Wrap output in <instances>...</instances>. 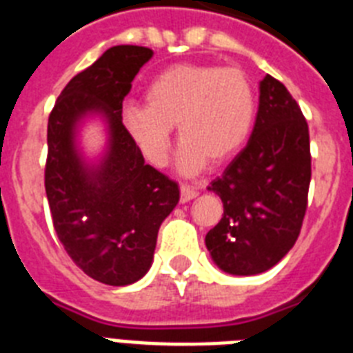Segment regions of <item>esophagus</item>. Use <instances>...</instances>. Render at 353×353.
<instances>
[{
	"instance_id": "obj_1",
	"label": "esophagus",
	"mask_w": 353,
	"mask_h": 353,
	"mask_svg": "<svg viewBox=\"0 0 353 353\" xmlns=\"http://www.w3.org/2000/svg\"><path fill=\"white\" fill-rule=\"evenodd\" d=\"M197 194L199 192L194 188V186L190 185H181V203H186L190 201V199H194V197H197Z\"/></svg>"
}]
</instances>
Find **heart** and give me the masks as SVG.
Here are the masks:
<instances>
[{
	"label": "heart",
	"mask_w": 353,
	"mask_h": 353,
	"mask_svg": "<svg viewBox=\"0 0 353 353\" xmlns=\"http://www.w3.org/2000/svg\"><path fill=\"white\" fill-rule=\"evenodd\" d=\"M147 107L127 105L125 125L156 167L168 159L172 127L181 145L179 168L196 174L241 150L256 121V92L243 70L216 65H174L148 83Z\"/></svg>",
	"instance_id": "1"
}]
</instances>
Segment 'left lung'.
Instances as JSON below:
<instances>
[{
  "label": "left lung",
  "mask_w": 353,
  "mask_h": 353,
  "mask_svg": "<svg viewBox=\"0 0 353 353\" xmlns=\"http://www.w3.org/2000/svg\"><path fill=\"white\" fill-rule=\"evenodd\" d=\"M310 177L308 123L285 85L266 74L250 139L208 186L225 208L205 237L214 263L232 276L277 265L297 241Z\"/></svg>",
  "instance_id": "1"
}]
</instances>
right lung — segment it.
I'll use <instances>...</instances> for the list:
<instances>
[{"label": "right lung", "instance_id": "right-lung-1", "mask_svg": "<svg viewBox=\"0 0 353 353\" xmlns=\"http://www.w3.org/2000/svg\"><path fill=\"white\" fill-rule=\"evenodd\" d=\"M152 56L136 45L108 48L68 81L48 116L45 190L54 230L87 276L110 286L147 274L159 226L179 201L177 183L145 163L123 125V99ZM88 115L108 123V150L96 165L75 143Z\"/></svg>", "mask_w": 353, "mask_h": 353}]
</instances>
